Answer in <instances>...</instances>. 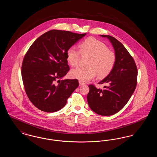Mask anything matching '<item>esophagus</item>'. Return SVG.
<instances>
[{"label":"esophagus","instance_id":"1","mask_svg":"<svg viewBox=\"0 0 157 157\" xmlns=\"http://www.w3.org/2000/svg\"><path fill=\"white\" fill-rule=\"evenodd\" d=\"M79 85L81 86L82 85H85V82H82L81 81H79Z\"/></svg>","mask_w":157,"mask_h":157}]
</instances>
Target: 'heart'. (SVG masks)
<instances>
[{"mask_svg": "<svg viewBox=\"0 0 157 157\" xmlns=\"http://www.w3.org/2000/svg\"><path fill=\"white\" fill-rule=\"evenodd\" d=\"M79 52L75 48L67 49L66 58L72 67L78 65L80 53L82 56H90L86 67H79L72 69L70 75L72 78L82 81H88L97 74L99 78H104L111 72L116 62V55L108 49L103 42L94 37H89L79 44Z\"/></svg>", "mask_w": 157, "mask_h": 157, "instance_id": "b5f03b06", "label": "heart"}]
</instances>
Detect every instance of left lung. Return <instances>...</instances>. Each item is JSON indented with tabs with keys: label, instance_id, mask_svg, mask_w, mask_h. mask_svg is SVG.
<instances>
[{
	"label": "left lung",
	"instance_id": "left-lung-1",
	"mask_svg": "<svg viewBox=\"0 0 157 157\" xmlns=\"http://www.w3.org/2000/svg\"><path fill=\"white\" fill-rule=\"evenodd\" d=\"M107 37L115 50L116 62L111 72L99 84L106 83L104 90L90 85L87 101L90 108L97 114L109 116L121 111L131 97L137 83V67L132 56L120 41Z\"/></svg>",
	"mask_w": 157,
	"mask_h": 157
}]
</instances>
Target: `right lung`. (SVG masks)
Masks as SVG:
<instances>
[{"label":"right lung","instance_id":"add662e5","mask_svg":"<svg viewBox=\"0 0 157 157\" xmlns=\"http://www.w3.org/2000/svg\"><path fill=\"white\" fill-rule=\"evenodd\" d=\"M85 35L49 30L30 46L23 60L22 77L28 97L39 109L46 112L61 109L79 86L78 79H59L69 70L67 49Z\"/></svg>","mask_w":157,"mask_h":157}]
</instances>
